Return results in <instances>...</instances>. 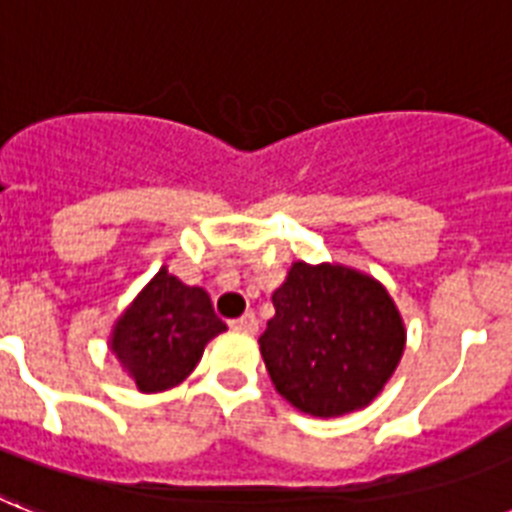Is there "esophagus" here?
Returning <instances> with one entry per match:
<instances>
[{"label": "esophagus", "instance_id": "obj_1", "mask_svg": "<svg viewBox=\"0 0 512 512\" xmlns=\"http://www.w3.org/2000/svg\"><path fill=\"white\" fill-rule=\"evenodd\" d=\"M231 326H234L236 331H247V334H255V331H257L255 313H244L242 318H236V321H231Z\"/></svg>", "mask_w": 512, "mask_h": 512}]
</instances>
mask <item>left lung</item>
<instances>
[{"label":"left lung","mask_w":512,"mask_h":512,"mask_svg":"<svg viewBox=\"0 0 512 512\" xmlns=\"http://www.w3.org/2000/svg\"><path fill=\"white\" fill-rule=\"evenodd\" d=\"M273 307L260 352L276 392L302 413L336 418L371 405L400 365V310L360 270L297 260Z\"/></svg>","instance_id":"8db88e82"}]
</instances>
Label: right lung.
<instances>
[{
  "mask_svg": "<svg viewBox=\"0 0 512 512\" xmlns=\"http://www.w3.org/2000/svg\"><path fill=\"white\" fill-rule=\"evenodd\" d=\"M223 331L210 294L162 265L112 326L110 350L139 392L155 394L181 384Z\"/></svg>",
  "mask_w": 512,
  "mask_h": 512,
  "instance_id": "right-lung-1",
  "label": "right lung"
}]
</instances>
